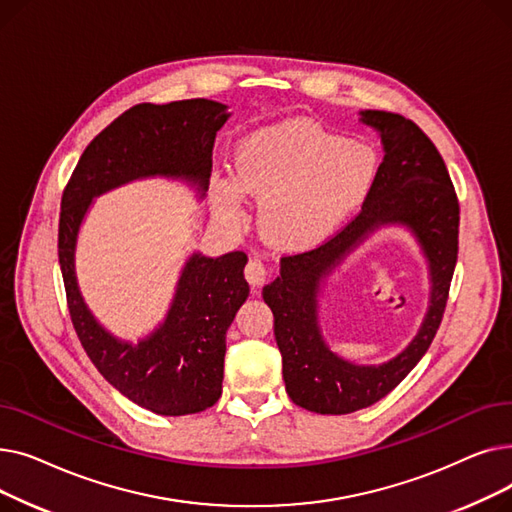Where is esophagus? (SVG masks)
Listing matches in <instances>:
<instances>
[{
  "mask_svg": "<svg viewBox=\"0 0 512 512\" xmlns=\"http://www.w3.org/2000/svg\"><path fill=\"white\" fill-rule=\"evenodd\" d=\"M267 276H270V267H267L259 257H251L247 267H245V278L249 280L251 286H261Z\"/></svg>",
  "mask_w": 512,
  "mask_h": 512,
  "instance_id": "obj_1",
  "label": "esophagus"
}]
</instances>
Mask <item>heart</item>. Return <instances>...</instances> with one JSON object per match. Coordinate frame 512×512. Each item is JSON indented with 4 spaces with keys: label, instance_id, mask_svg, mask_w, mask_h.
Returning a JSON list of instances; mask_svg holds the SVG:
<instances>
[{
    "label": "heart",
    "instance_id": "heart-1",
    "mask_svg": "<svg viewBox=\"0 0 512 512\" xmlns=\"http://www.w3.org/2000/svg\"><path fill=\"white\" fill-rule=\"evenodd\" d=\"M378 153L311 120L265 126L240 141L234 174L218 180V197L238 211L242 193L261 199L259 222L280 247H309L326 238L369 195Z\"/></svg>",
    "mask_w": 512,
    "mask_h": 512
}]
</instances>
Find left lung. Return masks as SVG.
<instances>
[{
	"label": "left lung",
	"instance_id": "left-lung-1",
	"mask_svg": "<svg viewBox=\"0 0 512 512\" xmlns=\"http://www.w3.org/2000/svg\"><path fill=\"white\" fill-rule=\"evenodd\" d=\"M361 116L378 128L386 151L361 211L321 245L284 255L280 276L263 288L286 392L299 407L321 415L365 409L407 378L440 328L459 255V199L436 145L409 118L378 110ZM382 223H405L418 236L433 272V305L405 352L384 366L363 368L336 358L320 338L316 292L343 255Z\"/></svg>",
	"mask_w": 512,
	"mask_h": 512
}]
</instances>
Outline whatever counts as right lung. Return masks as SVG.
Here are the masks:
<instances>
[{
  "label": "right lung",
  "mask_w": 512,
  "mask_h": 512,
  "mask_svg": "<svg viewBox=\"0 0 512 512\" xmlns=\"http://www.w3.org/2000/svg\"><path fill=\"white\" fill-rule=\"evenodd\" d=\"M226 120V105L209 99L134 105L87 145L62 195L58 257L76 336L107 382L157 415L199 413L222 396L226 332L249 297L247 255L195 253L164 326L134 346L107 334L83 303L74 274L76 234L93 197L134 178H184L205 195L215 132Z\"/></svg>",
  "instance_id": "right-lung-1"
}]
</instances>
